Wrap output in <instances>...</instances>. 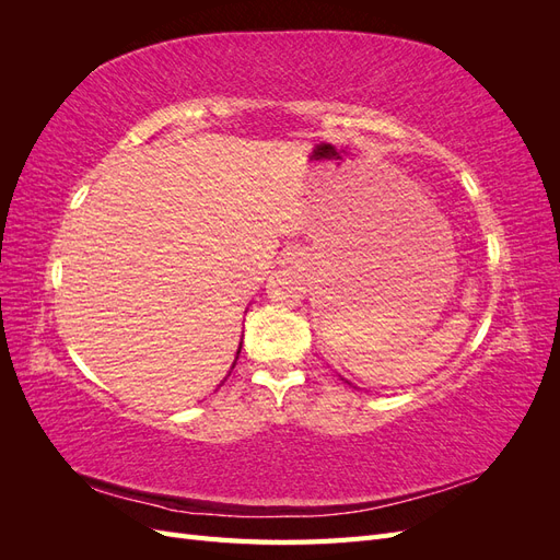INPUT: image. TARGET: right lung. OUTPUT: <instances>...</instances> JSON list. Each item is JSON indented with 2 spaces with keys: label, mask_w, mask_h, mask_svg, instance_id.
Returning <instances> with one entry per match:
<instances>
[{
  "label": "right lung",
  "mask_w": 560,
  "mask_h": 560,
  "mask_svg": "<svg viewBox=\"0 0 560 560\" xmlns=\"http://www.w3.org/2000/svg\"><path fill=\"white\" fill-rule=\"evenodd\" d=\"M241 348H243V346H238V352H235V360H233V364H231V371H233L235 362H238V354H241ZM231 371H229V376H231ZM219 385H222V383H219Z\"/></svg>",
  "instance_id": "right-lung-1"
}]
</instances>
